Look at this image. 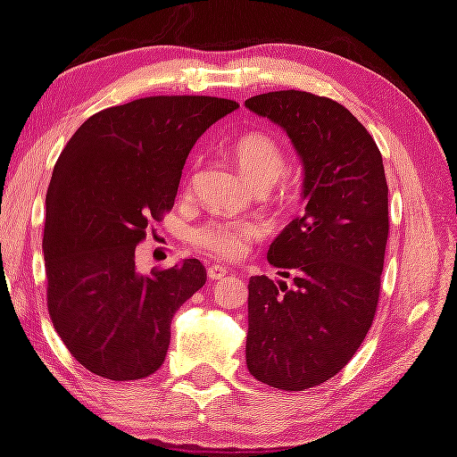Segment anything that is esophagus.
I'll list each match as a JSON object with an SVG mask.
<instances>
[{"label": "esophagus", "mask_w": 457, "mask_h": 457, "mask_svg": "<svg viewBox=\"0 0 457 457\" xmlns=\"http://www.w3.org/2000/svg\"><path fill=\"white\" fill-rule=\"evenodd\" d=\"M226 273H228L226 265H210V268H207V278L210 279H221Z\"/></svg>", "instance_id": "34e87169"}]
</instances>
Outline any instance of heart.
Instances as JSON below:
<instances>
[{"instance_id": "heart-1", "label": "heart", "mask_w": 457, "mask_h": 457, "mask_svg": "<svg viewBox=\"0 0 457 457\" xmlns=\"http://www.w3.org/2000/svg\"><path fill=\"white\" fill-rule=\"evenodd\" d=\"M234 160L244 178L257 189L270 187L286 170L284 149L265 131H252L239 137L234 144ZM189 186L192 176L187 178ZM265 231L268 229L257 220L210 218L189 231V244L218 260H239Z\"/></svg>"}]
</instances>
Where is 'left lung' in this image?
<instances>
[{"label": "left lung", "instance_id": "obj_1", "mask_svg": "<svg viewBox=\"0 0 457 457\" xmlns=\"http://www.w3.org/2000/svg\"><path fill=\"white\" fill-rule=\"evenodd\" d=\"M245 107L292 139L305 200L268 252L271 265L294 271V287L265 276L247 286L245 361L257 381L303 392L345 368L376 315L389 234L384 162L368 129L329 97L284 89Z\"/></svg>", "mask_w": 457, "mask_h": 457}]
</instances>
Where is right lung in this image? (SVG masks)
Listing matches in <instances>:
<instances>
[{
  "label": "right lung",
  "instance_id": "obj_1",
  "mask_svg": "<svg viewBox=\"0 0 457 457\" xmlns=\"http://www.w3.org/2000/svg\"><path fill=\"white\" fill-rule=\"evenodd\" d=\"M231 99L154 96L81 123L55 162L46 195L47 310L81 366L113 381L160 370L171 318L205 284L200 260L149 276L136 245L176 202L181 170Z\"/></svg>",
  "mask_w": 457,
  "mask_h": 457
}]
</instances>
